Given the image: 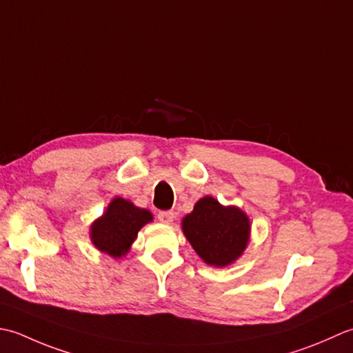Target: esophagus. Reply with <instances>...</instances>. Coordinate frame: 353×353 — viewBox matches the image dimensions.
<instances>
[{"label": "esophagus", "instance_id": "esophagus-1", "mask_svg": "<svg viewBox=\"0 0 353 353\" xmlns=\"http://www.w3.org/2000/svg\"><path fill=\"white\" fill-rule=\"evenodd\" d=\"M158 219H160V222H163V224H172L175 219V213L174 212H160L158 213Z\"/></svg>", "mask_w": 353, "mask_h": 353}]
</instances>
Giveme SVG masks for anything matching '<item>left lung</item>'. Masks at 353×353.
<instances>
[{
	"label": "left lung",
	"instance_id": "left-lung-1",
	"mask_svg": "<svg viewBox=\"0 0 353 353\" xmlns=\"http://www.w3.org/2000/svg\"><path fill=\"white\" fill-rule=\"evenodd\" d=\"M181 230L207 265L224 268L234 263L247 250L251 222L242 208L222 205L218 199L207 195L183 218Z\"/></svg>",
	"mask_w": 353,
	"mask_h": 353
}]
</instances>
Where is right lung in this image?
<instances>
[{
	"instance_id": "right-lung-1",
	"label": "right lung",
	"mask_w": 353,
	"mask_h": 353,
	"mask_svg": "<svg viewBox=\"0 0 353 353\" xmlns=\"http://www.w3.org/2000/svg\"><path fill=\"white\" fill-rule=\"evenodd\" d=\"M152 221L154 214L146 208L116 196L108 204L102 216L90 225V239L100 253L114 259L125 257L140 230Z\"/></svg>"
}]
</instances>
